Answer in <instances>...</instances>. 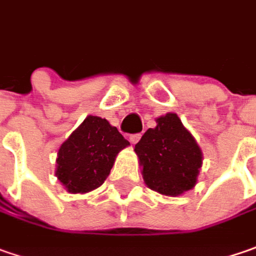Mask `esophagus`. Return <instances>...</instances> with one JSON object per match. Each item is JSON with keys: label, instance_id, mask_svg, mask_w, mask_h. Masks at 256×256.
<instances>
[{"label": "esophagus", "instance_id": "34e87169", "mask_svg": "<svg viewBox=\"0 0 256 256\" xmlns=\"http://www.w3.org/2000/svg\"><path fill=\"white\" fill-rule=\"evenodd\" d=\"M140 138H142V134H140V133H136V134H132V136H130V142H132L133 144H136V143H138V142H139V140H140Z\"/></svg>", "mask_w": 256, "mask_h": 256}]
</instances>
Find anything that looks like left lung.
Instances as JSON below:
<instances>
[{
    "label": "left lung",
    "instance_id": "left-lung-1",
    "mask_svg": "<svg viewBox=\"0 0 256 256\" xmlns=\"http://www.w3.org/2000/svg\"><path fill=\"white\" fill-rule=\"evenodd\" d=\"M134 146L144 184L166 196H178L196 184L202 150L174 113L156 118Z\"/></svg>",
    "mask_w": 256,
    "mask_h": 256
}]
</instances>
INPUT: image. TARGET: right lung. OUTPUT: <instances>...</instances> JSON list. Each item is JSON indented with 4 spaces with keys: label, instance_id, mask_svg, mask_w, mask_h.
<instances>
[{
    "label": "right lung",
    "instance_id": "right-lung-1",
    "mask_svg": "<svg viewBox=\"0 0 256 256\" xmlns=\"http://www.w3.org/2000/svg\"><path fill=\"white\" fill-rule=\"evenodd\" d=\"M106 118L87 116L60 146L56 176L70 194H86L104 184L117 153L128 146Z\"/></svg>",
    "mask_w": 256,
    "mask_h": 256
}]
</instances>
